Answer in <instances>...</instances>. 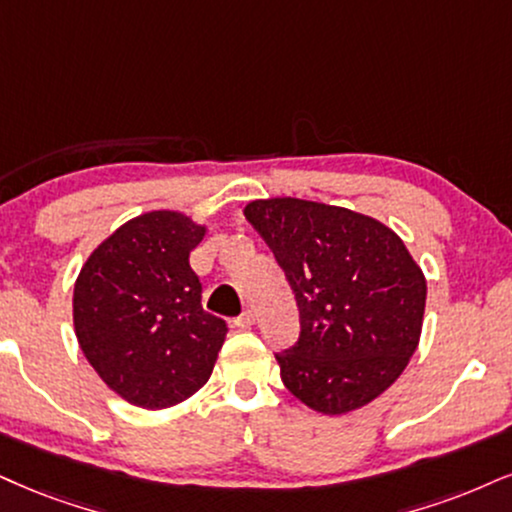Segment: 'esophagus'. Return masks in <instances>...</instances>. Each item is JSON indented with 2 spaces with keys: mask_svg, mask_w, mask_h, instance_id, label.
Here are the masks:
<instances>
[{
  "mask_svg": "<svg viewBox=\"0 0 512 512\" xmlns=\"http://www.w3.org/2000/svg\"><path fill=\"white\" fill-rule=\"evenodd\" d=\"M256 323V313L254 311H244L242 315H239V318H235V327H239V330H249L251 325Z\"/></svg>",
  "mask_w": 512,
  "mask_h": 512,
  "instance_id": "esophagus-1",
  "label": "esophagus"
}]
</instances>
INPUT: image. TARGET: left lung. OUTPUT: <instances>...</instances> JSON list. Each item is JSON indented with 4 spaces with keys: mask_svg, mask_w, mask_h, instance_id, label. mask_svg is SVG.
Here are the masks:
<instances>
[{
    "mask_svg": "<svg viewBox=\"0 0 512 512\" xmlns=\"http://www.w3.org/2000/svg\"><path fill=\"white\" fill-rule=\"evenodd\" d=\"M244 216L299 306V342L275 353L285 387L325 415L368 406L420 342L427 282L406 244L380 220L318 201L258 199Z\"/></svg>",
    "mask_w": 512,
    "mask_h": 512,
    "instance_id": "obj_1",
    "label": "left lung"
}]
</instances>
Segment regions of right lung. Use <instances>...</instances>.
I'll return each instance as SVG.
<instances>
[{"label":"right lung","mask_w":512,"mask_h":512,"mask_svg":"<svg viewBox=\"0 0 512 512\" xmlns=\"http://www.w3.org/2000/svg\"><path fill=\"white\" fill-rule=\"evenodd\" d=\"M204 235L185 213H142L106 237L75 280L80 349L132 406L170 408L211 377L227 325L204 311L189 266Z\"/></svg>","instance_id":"right-lung-1"}]
</instances>
